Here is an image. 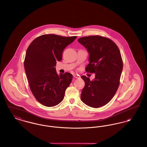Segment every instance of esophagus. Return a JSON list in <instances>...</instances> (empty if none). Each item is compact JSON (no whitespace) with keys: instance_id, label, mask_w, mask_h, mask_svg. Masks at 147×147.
<instances>
[{"instance_id":"obj_1","label":"esophagus","mask_w":147,"mask_h":147,"mask_svg":"<svg viewBox=\"0 0 147 147\" xmlns=\"http://www.w3.org/2000/svg\"><path fill=\"white\" fill-rule=\"evenodd\" d=\"M73 77H74V78H77V79L80 78V76L79 75H78V74H74V75H73Z\"/></svg>"}]
</instances>
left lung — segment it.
Segmentation results:
<instances>
[{
  "mask_svg": "<svg viewBox=\"0 0 147 147\" xmlns=\"http://www.w3.org/2000/svg\"><path fill=\"white\" fill-rule=\"evenodd\" d=\"M78 41L89 53L86 71L95 74L92 80L81 76L85 82L81 99L89 107H102L112 99L119 86L123 65L121 52L111 39L100 35L82 37Z\"/></svg>",
  "mask_w": 147,
  "mask_h": 147,
  "instance_id": "left-lung-1",
  "label": "left lung"
}]
</instances>
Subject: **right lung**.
Returning a JSON list of instances; mask_svg holds the SVG:
<instances>
[{
	"instance_id": "right-lung-1",
	"label": "right lung",
	"mask_w": 147,
	"mask_h": 147,
	"mask_svg": "<svg viewBox=\"0 0 147 147\" xmlns=\"http://www.w3.org/2000/svg\"><path fill=\"white\" fill-rule=\"evenodd\" d=\"M77 38L42 35L26 50L24 65L30 89L36 100L44 106H55L64 99L73 76L68 72L58 76L54 67L57 61H61L65 48Z\"/></svg>"
}]
</instances>
